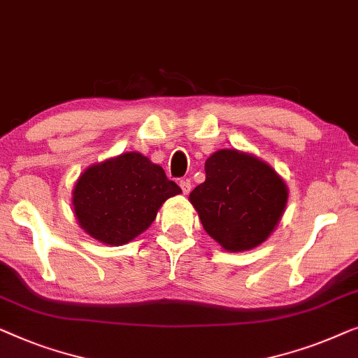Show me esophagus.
Here are the masks:
<instances>
[{
    "mask_svg": "<svg viewBox=\"0 0 358 358\" xmlns=\"http://www.w3.org/2000/svg\"><path fill=\"white\" fill-rule=\"evenodd\" d=\"M180 188L183 191V194H188L191 191V181L189 180H181L180 181Z\"/></svg>",
    "mask_w": 358,
    "mask_h": 358,
    "instance_id": "obj_1",
    "label": "esophagus"
}]
</instances>
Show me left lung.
Listing matches in <instances>:
<instances>
[{
	"instance_id": "1",
	"label": "left lung",
	"mask_w": 358,
	"mask_h": 358,
	"mask_svg": "<svg viewBox=\"0 0 358 358\" xmlns=\"http://www.w3.org/2000/svg\"><path fill=\"white\" fill-rule=\"evenodd\" d=\"M206 181L189 193L204 230L227 251H248L271 236L285 213L289 188L268 162L236 149L206 160Z\"/></svg>"
}]
</instances>
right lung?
Returning a JSON list of instances; mask_svg holds the SVG:
<instances>
[{
  "instance_id": "right-lung-1",
  "label": "right lung",
  "mask_w": 358,
  "mask_h": 358,
  "mask_svg": "<svg viewBox=\"0 0 358 358\" xmlns=\"http://www.w3.org/2000/svg\"><path fill=\"white\" fill-rule=\"evenodd\" d=\"M180 193L160 165L139 152H124L80 173L73 210L85 234L120 246L148 230L165 201Z\"/></svg>"
}]
</instances>
